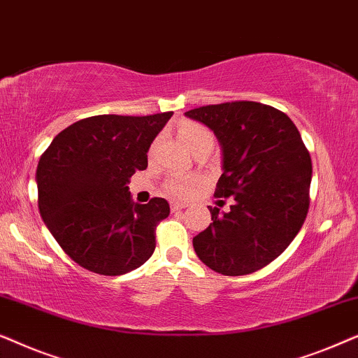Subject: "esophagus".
Instances as JSON below:
<instances>
[{
    "label": "esophagus",
    "instance_id": "obj_1",
    "mask_svg": "<svg viewBox=\"0 0 358 358\" xmlns=\"http://www.w3.org/2000/svg\"><path fill=\"white\" fill-rule=\"evenodd\" d=\"M185 207H187V203L184 202H171V210H173V212H178V210H182Z\"/></svg>",
    "mask_w": 358,
    "mask_h": 358
}]
</instances>
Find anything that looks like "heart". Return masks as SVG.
<instances>
[{
	"label": "heart",
	"instance_id": "heart-1",
	"mask_svg": "<svg viewBox=\"0 0 358 358\" xmlns=\"http://www.w3.org/2000/svg\"><path fill=\"white\" fill-rule=\"evenodd\" d=\"M179 136L184 140V143L189 146L190 150L194 151L195 155L203 153L207 151L210 153L215 146V141H217V136L208 129L207 125L200 124V122L195 120H182L178 127ZM159 138H156L150 146V153H155L156 148H158ZM200 184V178L197 174H187V176H169L168 179L164 180V192L171 195V197L176 199H184L192 195L195 190H197Z\"/></svg>",
	"mask_w": 358,
	"mask_h": 358
}]
</instances>
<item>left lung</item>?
<instances>
[{"label":"left lung","instance_id":"1","mask_svg":"<svg viewBox=\"0 0 358 358\" xmlns=\"http://www.w3.org/2000/svg\"><path fill=\"white\" fill-rule=\"evenodd\" d=\"M185 115L218 136L223 174L215 197L234 199L228 213L210 207L213 223L194 238L195 252L223 275L256 272L280 256L305 223L310 151L290 117L261 102L210 104Z\"/></svg>","mask_w":358,"mask_h":358}]
</instances>
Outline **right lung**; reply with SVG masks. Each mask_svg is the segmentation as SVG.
<instances>
[{
  "label": "right lung",
  "instance_id": "obj_1",
  "mask_svg": "<svg viewBox=\"0 0 358 358\" xmlns=\"http://www.w3.org/2000/svg\"><path fill=\"white\" fill-rule=\"evenodd\" d=\"M173 112L86 117L66 127L37 166L38 210L60 248L78 266L101 275L140 267L156 248V227L169 203L134 202L135 171L148 166V150Z\"/></svg>",
  "mask_w": 358,
  "mask_h": 358
}]
</instances>
